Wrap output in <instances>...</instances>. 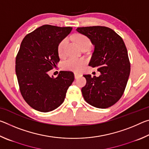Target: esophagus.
<instances>
[{
    "label": "esophagus",
    "instance_id": "1",
    "mask_svg": "<svg viewBox=\"0 0 149 149\" xmlns=\"http://www.w3.org/2000/svg\"><path fill=\"white\" fill-rule=\"evenodd\" d=\"M81 75L79 74H78V73H75V72L74 73V77H75V79H77V78L79 77H80Z\"/></svg>",
    "mask_w": 149,
    "mask_h": 149
}]
</instances>
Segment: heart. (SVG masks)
Wrapping results in <instances>:
<instances>
[{"instance_id":"1","label":"heart","mask_w":149,"mask_h":149,"mask_svg":"<svg viewBox=\"0 0 149 149\" xmlns=\"http://www.w3.org/2000/svg\"><path fill=\"white\" fill-rule=\"evenodd\" d=\"M74 38L81 49H83L85 47L90 46V40L84 35L76 34L74 36ZM67 43L68 39L65 38L62 39L58 45V54L60 57H64L65 55V47ZM85 64H86V60L84 58L70 57L63 62L62 67L64 70L78 72L81 71Z\"/></svg>"}]
</instances>
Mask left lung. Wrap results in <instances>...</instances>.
Returning <instances> with one entry per match:
<instances>
[{"mask_svg":"<svg viewBox=\"0 0 149 149\" xmlns=\"http://www.w3.org/2000/svg\"><path fill=\"white\" fill-rule=\"evenodd\" d=\"M76 30L95 45L89 65L100 72L99 77L84 75L87 83L81 89L83 97L93 107L107 108L122 97L130 76V62L125 43L107 27H83Z\"/></svg>","mask_w":149,"mask_h":149,"instance_id":"1","label":"left lung"}]
</instances>
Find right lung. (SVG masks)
<instances>
[{
	"label": "right lung",
	"mask_w": 149,
	"mask_h": 149,
	"mask_svg": "<svg viewBox=\"0 0 149 149\" xmlns=\"http://www.w3.org/2000/svg\"><path fill=\"white\" fill-rule=\"evenodd\" d=\"M71 27L44 25L24 37L16 58V74L21 94L37 111L48 112L61 105L74 80L72 72L60 71L56 77L48 72L60 61L58 45Z\"/></svg>",
	"instance_id": "1"
}]
</instances>
